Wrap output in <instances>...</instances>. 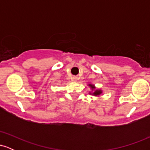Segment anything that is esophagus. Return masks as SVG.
I'll list each match as a JSON object with an SVG mask.
<instances>
[{"instance_id":"esophagus-1","label":"esophagus","mask_w":150,"mask_h":150,"mask_svg":"<svg viewBox=\"0 0 150 150\" xmlns=\"http://www.w3.org/2000/svg\"><path fill=\"white\" fill-rule=\"evenodd\" d=\"M73 80L76 81L77 80V77H73Z\"/></svg>"}]
</instances>
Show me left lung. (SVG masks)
I'll use <instances>...</instances> for the list:
<instances>
[{"mask_svg":"<svg viewBox=\"0 0 150 150\" xmlns=\"http://www.w3.org/2000/svg\"><path fill=\"white\" fill-rule=\"evenodd\" d=\"M88 86L90 87L91 89H92V91H93L92 92H89V94H92V95L94 96V97H98V96H99L101 93H102V91H101V89H97L95 86L92 85V84H89Z\"/></svg>","mask_w":150,"mask_h":150,"instance_id":"1","label":"left lung"}]
</instances>
